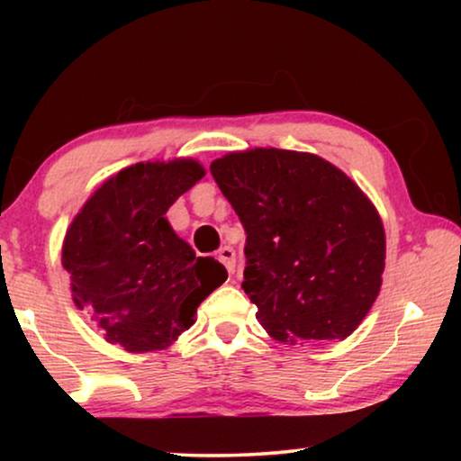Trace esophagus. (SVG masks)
<instances>
[{
  "instance_id": "esophagus-1",
  "label": "esophagus",
  "mask_w": 461,
  "mask_h": 461,
  "mask_svg": "<svg viewBox=\"0 0 461 461\" xmlns=\"http://www.w3.org/2000/svg\"><path fill=\"white\" fill-rule=\"evenodd\" d=\"M218 258H220V262L224 264L226 270H229L230 275L235 273V264H237V254H235V249L229 248V245H224V248L218 251Z\"/></svg>"
}]
</instances>
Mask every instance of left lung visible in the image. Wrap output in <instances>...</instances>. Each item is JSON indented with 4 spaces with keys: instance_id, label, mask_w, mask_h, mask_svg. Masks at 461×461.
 <instances>
[{
    "instance_id": "8db88e82",
    "label": "left lung",
    "mask_w": 461,
    "mask_h": 461,
    "mask_svg": "<svg viewBox=\"0 0 461 461\" xmlns=\"http://www.w3.org/2000/svg\"><path fill=\"white\" fill-rule=\"evenodd\" d=\"M210 172L245 229L243 289L279 342L344 339L382 287L380 213L342 169L311 153L251 149Z\"/></svg>"
}]
</instances>
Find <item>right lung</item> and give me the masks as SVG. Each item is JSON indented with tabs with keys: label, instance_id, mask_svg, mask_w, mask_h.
I'll return each mask as SVG.
<instances>
[{
	"label": "right lung",
	"instance_id": "1",
	"mask_svg": "<svg viewBox=\"0 0 461 461\" xmlns=\"http://www.w3.org/2000/svg\"><path fill=\"white\" fill-rule=\"evenodd\" d=\"M203 176L194 159L136 163L106 180L68 226L62 267L73 300L106 342L128 352L167 348L229 276L218 260L194 256L166 218Z\"/></svg>",
	"mask_w": 461,
	"mask_h": 461
}]
</instances>
